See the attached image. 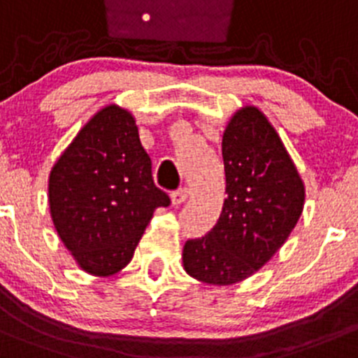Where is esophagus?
<instances>
[{
  "mask_svg": "<svg viewBox=\"0 0 358 358\" xmlns=\"http://www.w3.org/2000/svg\"><path fill=\"white\" fill-rule=\"evenodd\" d=\"M187 197H189V189H187V187L175 190V192L171 194V201H173V204H176V206L182 203H185Z\"/></svg>",
  "mask_w": 358,
  "mask_h": 358,
  "instance_id": "34e87169",
  "label": "esophagus"
}]
</instances>
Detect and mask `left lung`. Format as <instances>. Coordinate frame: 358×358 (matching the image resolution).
<instances>
[{
  "instance_id": "8db88e82",
  "label": "left lung",
  "mask_w": 358,
  "mask_h": 358,
  "mask_svg": "<svg viewBox=\"0 0 358 358\" xmlns=\"http://www.w3.org/2000/svg\"><path fill=\"white\" fill-rule=\"evenodd\" d=\"M224 208L217 224L183 246V267L210 285H232L271 259L296 227L304 183L278 133L255 106L234 113L222 138Z\"/></svg>"
}]
</instances>
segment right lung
<instances>
[{"mask_svg":"<svg viewBox=\"0 0 358 358\" xmlns=\"http://www.w3.org/2000/svg\"><path fill=\"white\" fill-rule=\"evenodd\" d=\"M169 203L152 178L134 117L115 105L82 127L48 178L55 231L83 271L96 276L126 267L155 208Z\"/></svg>","mask_w":358,"mask_h":358,"instance_id":"obj_1","label":"right lung"}]
</instances>
